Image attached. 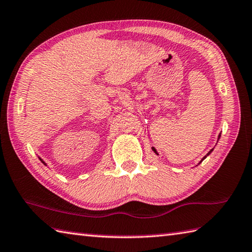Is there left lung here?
<instances>
[{
	"label": "left lung",
	"mask_w": 252,
	"mask_h": 252,
	"mask_svg": "<svg viewBox=\"0 0 252 252\" xmlns=\"http://www.w3.org/2000/svg\"><path fill=\"white\" fill-rule=\"evenodd\" d=\"M220 134H219V137H218V142H219V140H220ZM213 150H214V147H213V149H212V150H211V151H210V152L208 153V154H206V155H205V156L203 157V158H202V159H201V160L199 161V164H198V165H200V164H201V162H202V161H203V160H204V159L206 158V157H208V156H209V155L211 154V153H212V152H213ZM198 165H196V166H198Z\"/></svg>",
	"instance_id": "left-lung-1"
}]
</instances>
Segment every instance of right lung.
I'll return each mask as SVG.
<instances>
[{"instance_id": "add662e5", "label": "right lung", "mask_w": 252, "mask_h": 252, "mask_svg": "<svg viewBox=\"0 0 252 252\" xmlns=\"http://www.w3.org/2000/svg\"><path fill=\"white\" fill-rule=\"evenodd\" d=\"M39 159H40V161L42 162V164H43V165H46V166H47V164H46V162H44V161H43V159H42V158H40V157H39Z\"/></svg>"}]
</instances>
